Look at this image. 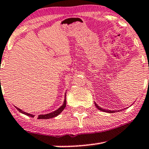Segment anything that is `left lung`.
<instances>
[{
  "label": "left lung",
  "mask_w": 149,
  "mask_h": 149,
  "mask_svg": "<svg viewBox=\"0 0 149 149\" xmlns=\"http://www.w3.org/2000/svg\"><path fill=\"white\" fill-rule=\"evenodd\" d=\"M95 106L97 107V108L98 109H100V110H101V111H105V112H109V113H113V112H115V111H110V110H106V109H102L101 108V107H100L98 106V105L97 104H95Z\"/></svg>",
  "instance_id": "obj_1"
}]
</instances>
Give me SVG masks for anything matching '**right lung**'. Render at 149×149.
I'll return each mask as SVG.
<instances>
[{"label":"right lung","mask_w":149,"mask_h":149,"mask_svg":"<svg viewBox=\"0 0 149 149\" xmlns=\"http://www.w3.org/2000/svg\"><path fill=\"white\" fill-rule=\"evenodd\" d=\"M65 107H66V98L65 99V101H64V104H62V106L60 107V108L58 109H57V110H56V111H53V112H52V113H47V114H41V115H39V116H38V119H51V118L55 117V116H57V115L60 114V113H61L62 111H63V109L65 108ZM16 109H17V110H18L19 111H20V113H24V114L27 115V116H31V117H34V115L30 114V113L25 112V111H22V110L20 109L17 108V107H16Z\"/></svg>","instance_id":"1"}]
</instances>
